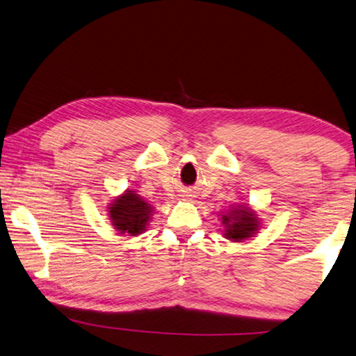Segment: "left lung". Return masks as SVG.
<instances>
[{
	"label": "left lung",
	"mask_w": 356,
	"mask_h": 356,
	"mask_svg": "<svg viewBox=\"0 0 356 356\" xmlns=\"http://www.w3.org/2000/svg\"><path fill=\"white\" fill-rule=\"evenodd\" d=\"M218 216L223 225V238L228 241H250L261 228V220L249 204H234Z\"/></svg>",
	"instance_id": "left-lung-1"
}]
</instances>
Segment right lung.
I'll return each mask as SVG.
<instances>
[{
	"instance_id": "add662e5",
	"label": "right lung",
	"mask_w": 356,
	"mask_h": 356,
	"mask_svg": "<svg viewBox=\"0 0 356 356\" xmlns=\"http://www.w3.org/2000/svg\"><path fill=\"white\" fill-rule=\"evenodd\" d=\"M154 209L134 190H125L109 202L107 216L117 234L139 236L147 229Z\"/></svg>"
}]
</instances>
